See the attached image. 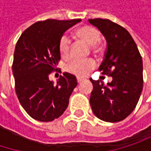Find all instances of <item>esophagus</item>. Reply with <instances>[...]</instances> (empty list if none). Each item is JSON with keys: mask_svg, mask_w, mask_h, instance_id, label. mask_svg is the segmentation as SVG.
Masks as SVG:
<instances>
[{"mask_svg": "<svg viewBox=\"0 0 151 151\" xmlns=\"http://www.w3.org/2000/svg\"><path fill=\"white\" fill-rule=\"evenodd\" d=\"M83 80H84L83 78H77V82H78V83H80V82H82Z\"/></svg>", "mask_w": 151, "mask_h": 151, "instance_id": "1", "label": "esophagus"}]
</instances>
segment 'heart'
<instances>
[{
	"mask_svg": "<svg viewBox=\"0 0 151 151\" xmlns=\"http://www.w3.org/2000/svg\"><path fill=\"white\" fill-rule=\"evenodd\" d=\"M75 36L78 38L87 43L89 45L93 46L94 50H99L95 45L99 42L101 38V33L96 28L90 25H84L76 30ZM58 50L62 58L67 59L70 58L71 42L67 36L64 35L59 39ZM95 66H96V62L93 58H85V59L75 58L70 61L65 65V70L68 73L78 77H85Z\"/></svg>",
	"mask_w": 151,
	"mask_h": 151,
	"instance_id": "1",
	"label": "heart"
}]
</instances>
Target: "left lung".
<instances>
[{
	"label": "left lung",
	"mask_w": 151,
	"mask_h": 151,
	"mask_svg": "<svg viewBox=\"0 0 151 151\" xmlns=\"http://www.w3.org/2000/svg\"><path fill=\"white\" fill-rule=\"evenodd\" d=\"M106 40L104 59L99 67L113 80L104 86L90 78L93 89L90 105L93 114L107 122H118L136 108L142 90V59L129 31L108 19H89Z\"/></svg>",
	"instance_id": "8db88e82"
}]
</instances>
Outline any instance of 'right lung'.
Wrapping results in <instances>:
<instances>
[{
  "label": "right lung",
  "mask_w": 151,
  "mask_h": 151,
  "mask_svg": "<svg viewBox=\"0 0 151 151\" xmlns=\"http://www.w3.org/2000/svg\"><path fill=\"white\" fill-rule=\"evenodd\" d=\"M80 19L39 21L26 29L15 45L12 65L17 98L27 114L39 122H51L63 114L78 85L76 77L60 75L56 84L49 75L58 72V42Z\"/></svg>",
  "instance_id": "right-lung-1"
}]
</instances>
